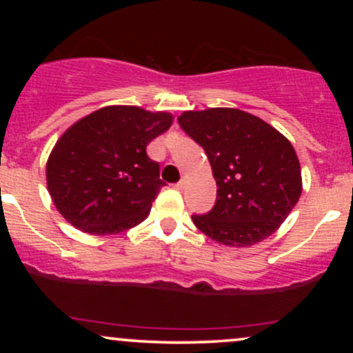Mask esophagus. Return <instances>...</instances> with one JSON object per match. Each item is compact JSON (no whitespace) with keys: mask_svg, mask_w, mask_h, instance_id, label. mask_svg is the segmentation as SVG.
<instances>
[{"mask_svg":"<svg viewBox=\"0 0 353 353\" xmlns=\"http://www.w3.org/2000/svg\"><path fill=\"white\" fill-rule=\"evenodd\" d=\"M174 188H176L177 190H182V189H184V181H179L176 185H174Z\"/></svg>","mask_w":353,"mask_h":353,"instance_id":"1","label":"esophagus"}]
</instances>
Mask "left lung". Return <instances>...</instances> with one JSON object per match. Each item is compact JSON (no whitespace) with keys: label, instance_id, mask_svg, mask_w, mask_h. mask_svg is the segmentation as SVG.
<instances>
[{"label":"left lung","instance_id":"obj_1","mask_svg":"<svg viewBox=\"0 0 353 353\" xmlns=\"http://www.w3.org/2000/svg\"><path fill=\"white\" fill-rule=\"evenodd\" d=\"M182 131L208 154L217 199L196 228L230 247H249L272 236L302 194L292 144L261 117L241 109L210 108L177 117Z\"/></svg>","mask_w":353,"mask_h":353}]
</instances>
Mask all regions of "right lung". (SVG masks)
<instances>
[{
  "label": "right lung",
  "instance_id": "right-lung-1",
  "mask_svg": "<svg viewBox=\"0 0 353 353\" xmlns=\"http://www.w3.org/2000/svg\"><path fill=\"white\" fill-rule=\"evenodd\" d=\"M172 124L169 112L108 106L59 137L46 164L48 190L76 229L111 236L141 224L165 182L145 152Z\"/></svg>",
  "mask_w": 353,
  "mask_h": 353
}]
</instances>
